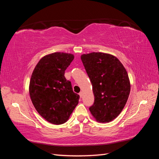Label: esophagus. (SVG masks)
<instances>
[{
    "mask_svg": "<svg viewBox=\"0 0 159 159\" xmlns=\"http://www.w3.org/2000/svg\"><path fill=\"white\" fill-rule=\"evenodd\" d=\"M79 96H80V98L83 97V92H80L79 93Z\"/></svg>",
    "mask_w": 159,
    "mask_h": 159,
    "instance_id": "34e87169",
    "label": "esophagus"
}]
</instances>
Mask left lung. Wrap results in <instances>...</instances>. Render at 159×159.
Returning a JSON list of instances; mask_svg holds the SVG:
<instances>
[{"label": "left lung", "mask_w": 159, "mask_h": 159, "mask_svg": "<svg viewBox=\"0 0 159 159\" xmlns=\"http://www.w3.org/2000/svg\"><path fill=\"white\" fill-rule=\"evenodd\" d=\"M80 58L94 95L90 112L99 122H110L120 114L129 96L130 83L126 70L110 54L93 52L83 54Z\"/></svg>", "instance_id": "1"}]
</instances>
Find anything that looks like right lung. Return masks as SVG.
I'll return each mask as SVG.
<instances>
[{"label": "right lung", "mask_w": 159, "mask_h": 159, "mask_svg": "<svg viewBox=\"0 0 159 159\" xmlns=\"http://www.w3.org/2000/svg\"><path fill=\"white\" fill-rule=\"evenodd\" d=\"M74 56L54 52L39 61L29 83V94L33 106L48 122L59 125L68 120L79 103V95L72 90L71 82L64 76Z\"/></svg>", "instance_id": "right-lung-1"}]
</instances>
